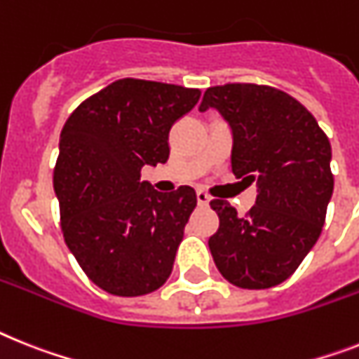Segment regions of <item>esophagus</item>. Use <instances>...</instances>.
<instances>
[{
  "mask_svg": "<svg viewBox=\"0 0 359 359\" xmlns=\"http://www.w3.org/2000/svg\"><path fill=\"white\" fill-rule=\"evenodd\" d=\"M197 203L201 204V206H206V204L210 203V195H208L204 189H197Z\"/></svg>",
  "mask_w": 359,
  "mask_h": 359,
  "instance_id": "1",
  "label": "esophagus"
}]
</instances>
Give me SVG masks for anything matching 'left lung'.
<instances>
[{"label": "left lung", "mask_w": 359, "mask_h": 359, "mask_svg": "<svg viewBox=\"0 0 359 359\" xmlns=\"http://www.w3.org/2000/svg\"><path fill=\"white\" fill-rule=\"evenodd\" d=\"M233 135L231 171L257 182L246 215L213 198L219 230L208 241L219 272L239 288L276 287L296 272L325 224L332 197V149L305 105L276 87L226 83L206 89Z\"/></svg>", "instance_id": "left-lung-1"}]
</instances>
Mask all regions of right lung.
<instances>
[{
  "label": "right lung",
  "mask_w": 359,
  "mask_h": 359,
  "mask_svg": "<svg viewBox=\"0 0 359 359\" xmlns=\"http://www.w3.org/2000/svg\"><path fill=\"white\" fill-rule=\"evenodd\" d=\"M198 89L123 78L78 105L60 135L54 191L63 239L87 277L113 296H144L173 270L195 189L171 194L140 180L170 156V129Z\"/></svg>",
  "instance_id": "add662e5"
}]
</instances>
